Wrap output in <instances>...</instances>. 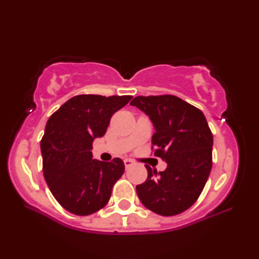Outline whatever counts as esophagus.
I'll return each instance as SVG.
<instances>
[{
	"instance_id": "1",
	"label": "esophagus",
	"mask_w": 259,
	"mask_h": 259,
	"mask_svg": "<svg viewBox=\"0 0 259 259\" xmlns=\"http://www.w3.org/2000/svg\"><path fill=\"white\" fill-rule=\"evenodd\" d=\"M134 164V161L130 160V159H124V165L125 168H129V166H131Z\"/></svg>"
}]
</instances>
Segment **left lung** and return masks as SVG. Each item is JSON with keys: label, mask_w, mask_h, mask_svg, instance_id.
Returning a JSON list of instances; mask_svg holds the SVG:
<instances>
[{"label": "left lung", "mask_w": 259, "mask_h": 259, "mask_svg": "<svg viewBox=\"0 0 259 259\" xmlns=\"http://www.w3.org/2000/svg\"><path fill=\"white\" fill-rule=\"evenodd\" d=\"M130 105L152 120L154 156L166 162L157 174L148 164L147 179L136 186L142 203L162 216L187 210L203 191L212 166V133L198 107L174 95L138 96Z\"/></svg>", "instance_id": "1"}]
</instances>
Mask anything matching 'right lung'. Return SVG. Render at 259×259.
Returning <instances> with one entry per match:
<instances>
[{
	"label": "right lung",
	"instance_id": "add662e5",
	"mask_svg": "<svg viewBox=\"0 0 259 259\" xmlns=\"http://www.w3.org/2000/svg\"><path fill=\"white\" fill-rule=\"evenodd\" d=\"M133 96L78 95L67 100L47 122L41 140L43 175L58 203L77 216L107 204L114 184L124 172L120 157L93 159V142L103 137L114 113Z\"/></svg>",
	"mask_w": 259,
	"mask_h": 259
}]
</instances>
